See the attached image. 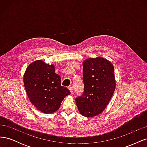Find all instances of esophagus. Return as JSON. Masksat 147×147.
Wrapping results in <instances>:
<instances>
[{
  "mask_svg": "<svg viewBox=\"0 0 147 147\" xmlns=\"http://www.w3.org/2000/svg\"><path fill=\"white\" fill-rule=\"evenodd\" d=\"M68 89L70 90V91L71 92V93H72V94H73V88H72V86H69V87H68Z\"/></svg>",
  "mask_w": 147,
  "mask_h": 147,
  "instance_id": "1",
  "label": "esophagus"
}]
</instances>
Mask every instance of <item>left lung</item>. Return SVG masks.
Wrapping results in <instances>:
<instances>
[{
    "instance_id": "left-lung-1",
    "label": "left lung",
    "mask_w": 147,
    "mask_h": 147,
    "mask_svg": "<svg viewBox=\"0 0 147 147\" xmlns=\"http://www.w3.org/2000/svg\"><path fill=\"white\" fill-rule=\"evenodd\" d=\"M84 91L75 99L78 109L86 117L103 112L112 98L116 86L114 67L102 57L89 58L83 63Z\"/></svg>"
}]
</instances>
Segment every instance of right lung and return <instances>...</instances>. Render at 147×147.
<instances>
[{"mask_svg":"<svg viewBox=\"0 0 147 147\" xmlns=\"http://www.w3.org/2000/svg\"><path fill=\"white\" fill-rule=\"evenodd\" d=\"M55 70L53 65L38 60L28 67L24 75V84L30 101L45 113L56 112L64 97L70 94L67 88L61 86V77Z\"/></svg>","mask_w":147,"mask_h":147,"instance_id":"add662e5","label":"right lung"}]
</instances>
